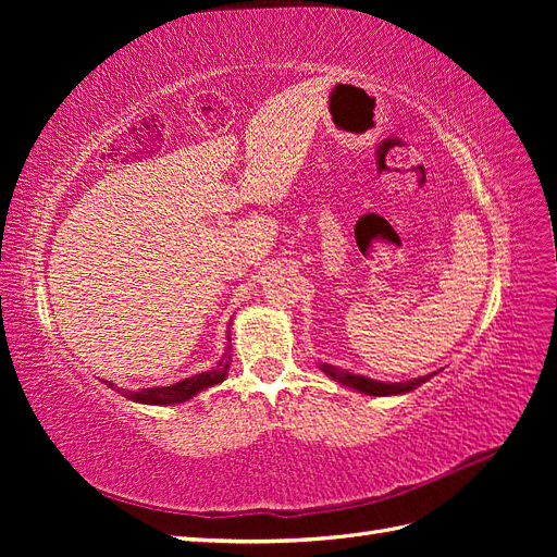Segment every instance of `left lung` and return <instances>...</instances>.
Wrapping results in <instances>:
<instances>
[{"mask_svg": "<svg viewBox=\"0 0 557 557\" xmlns=\"http://www.w3.org/2000/svg\"><path fill=\"white\" fill-rule=\"evenodd\" d=\"M318 367H320V372H325L332 381L350 387V391H358L362 395H372V397L407 395V393L416 391L418 385H423L425 381H430L434 376V374H428V376H418L413 381H404V383H385V381H374V379H367V376H360V374L346 372V369H339V367L327 364V362H320Z\"/></svg>", "mask_w": 557, "mask_h": 557, "instance_id": "8db88e82", "label": "left lung"}]
</instances>
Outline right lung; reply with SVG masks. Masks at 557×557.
Segmentation results:
<instances>
[{
    "label": "right lung",
    "instance_id": "add662e5",
    "mask_svg": "<svg viewBox=\"0 0 557 557\" xmlns=\"http://www.w3.org/2000/svg\"><path fill=\"white\" fill-rule=\"evenodd\" d=\"M230 330H227V348L223 352V358L215 362V367L207 369V372L195 374L183 379L174 385H160V387H144V391L134 393V391H123V387H115L117 393L123 397L132 399V401H139V404H158V407H170V404H181V401H188L193 399L197 393L201 391H209V387L223 383L227 379L230 372V362H232V350H230ZM109 387H113V383L107 381Z\"/></svg>",
    "mask_w": 557,
    "mask_h": 557
}]
</instances>
